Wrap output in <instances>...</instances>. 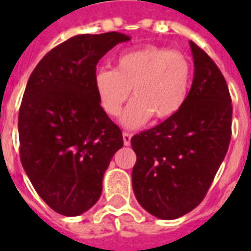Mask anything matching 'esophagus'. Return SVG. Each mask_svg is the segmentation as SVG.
I'll list each match as a JSON object with an SVG mask.
<instances>
[{
	"mask_svg": "<svg viewBox=\"0 0 251 251\" xmlns=\"http://www.w3.org/2000/svg\"><path fill=\"white\" fill-rule=\"evenodd\" d=\"M122 137H124V144H125L126 147H129V145H130V140H131V134L130 133H124V134H122Z\"/></svg>",
	"mask_w": 251,
	"mask_h": 251,
	"instance_id": "esophagus-1",
	"label": "esophagus"
}]
</instances>
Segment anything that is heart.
I'll return each instance as SVG.
<instances>
[{"label":"heart","instance_id":"heart-1","mask_svg":"<svg viewBox=\"0 0 251 251\" xmlns=\"http://www.w3.org/2000/svg\"><path fill=\"white\" fill-rule=\"evenodd\" d=\"M192 68L177 51L148 46L124 52L114 70L99 68L94 75V88L106 114H120L122 104L131 99L121 115L126 127H138L154 115L168 120L184 106L191 86Z\"/></svg>","mask_w":251,"mask_h":251}]
</instances>
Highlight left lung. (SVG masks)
<instances>
[{
    "label": "left lung",
    "mask_w": 251,
    "mask_h": 251,
    "mask_svg": "<svg viewBox=\"0 0 251 251\" xmlns=\"http://www.w3.org/2000/svg\"><path fill=\"white\" fill-rule=\"evenodd\" d=\"M194 80L177 114L131 138L133 191L144 210L176 219L204 199L231 140L228 87L214 60L189 41Z\"/></svg>",
    "instance_id": "obj_1"
}]
</instances>
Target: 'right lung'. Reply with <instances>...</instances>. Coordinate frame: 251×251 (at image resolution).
I'll use <instances>...</instances> for the list:
<instances>
[{"mask_svg":"<svg viewBox=\"0 0 251 251\" xmlns=\"http://www.w3.org/2000/svg\"><path fill=\"white\" fill-rule=\"evenodd\" d=\"M118 32L77 35L47 53L30 74L19 113L20 158L52 210L76 216L102 194V180L122 131L100 107L94 88L99 59L120 43Z\"/></svg>","mask_w":251,"mask_h":251,"instance_id":"right-lung-1","label":"right lung"}]
</instances>
